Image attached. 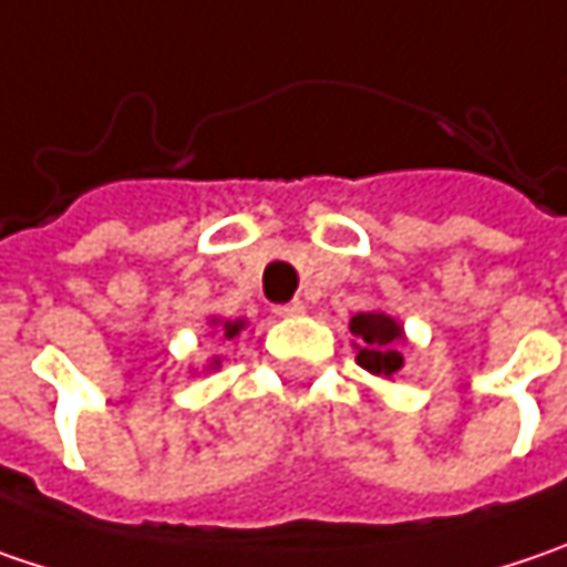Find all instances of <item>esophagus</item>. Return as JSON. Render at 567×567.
Wrapping results in <instances>:
<instances>
[{
	"label": "esophagus",
	"instance_id": "esophagus-1",
	"mask_svg": "<svg viewBox=\"0 0 567 567\" xmlns=\"http://www.w3.org/2000/svg\"><path fill=\"white\" fill-rule=\"evenodd\" d=\"M279 317H298L305 315V301H288V305H276L272 308Z\"/></svg>",
	"mask_w": 567,
	"mask_h": 567
}]
</instances>
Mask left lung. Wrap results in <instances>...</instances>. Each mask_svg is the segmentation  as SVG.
Here are the masks:
<instances>
[{
    "label": "left lung",
    "mask_w": 567,
    "mask_h": 567,
    "mask_svg": "<svg viewBox=\"0 0 567 567\" xmlns=\"http://www.w3.org/2000/svg\"><path fill=\"white\" fill-rule=\"evenodd\" d=\"M350 333L355 337V362L379 375V379H391L404 369V355H401V340H404V327L384 311H362L350 320Z\"/></svg>",
    "instance_id": "left-lung-1"
}]
</instances>
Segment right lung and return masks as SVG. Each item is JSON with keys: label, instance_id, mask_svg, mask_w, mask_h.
<instances>
[{"label": "right lung", "instance_id": "add662e5", "mask_svg": "<svg viewBox=\"0 0 567 567\" xmlns=\"http://www.w3.org/2000/svg\"><path fill=\"white\" fill-rule=\"evenodd\" d=\"M212 323H217V317H212ZM247 327V320H220V333H224V340H234V337H240V330ZM220 362H212V369H217Z\"/></svg>", "mask_w": 567, "mask_h": 567}]
</instances>
